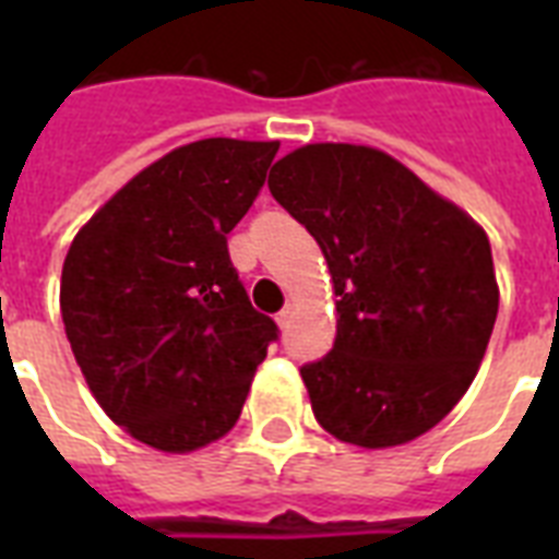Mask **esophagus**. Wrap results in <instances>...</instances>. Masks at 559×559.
<instances>
[{
    "label": "esophagus",
    "instance_id": "obj_1",
    "mask_svg": "<svg viewBox=\"0 0 559 559\" xmlns=\"http://www.w3.org/2000/svg\"><path fill=\"white\" fill-rule=\"evenodd\" d=\"M289 319H293V307H284L278 316H275V322H278V328H287Z\"/></svg>",
    "mask_w": 559,
    "mask_h": 559
}]
</instances>
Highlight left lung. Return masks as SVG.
<instances>
[{"label": "left lung", "instance_id": "8db88e82", "mask_svg": "<svg viewBox=\"0 0 559 559\" xmlns=\"http://www.w3.org/2000/svg\"><path fill=\"white\" fill-rule=\"evenodd\" d=\"M270 191L322 246L336 296L333 350L301 368L316 420L366 450L429 432L476 380L499 313L485 228L368 144H305Z\"/></svg>", "mask_w": 559, "mask_h": 559}]
</instances>
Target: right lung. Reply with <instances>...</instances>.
I'll list each match as a JSON object with an SVG mask.
<instances>
[{"label":"right lung","instance_id":"obj_1","mask_svg":"<svg viewBox=\"0 0 559 559\" xmlns=\"http://www.w3.org/2000/svg\"><path fill=\"white\" fill-rule=\"evenodd\" d=\"M275 153L278 142L182 144L112 193L69 246L60 316L74 359L109 420L153 450L219 441L278 336L226 243Z\"/></svg>","mask_w":559,"mask_h":559}]
</instances>
